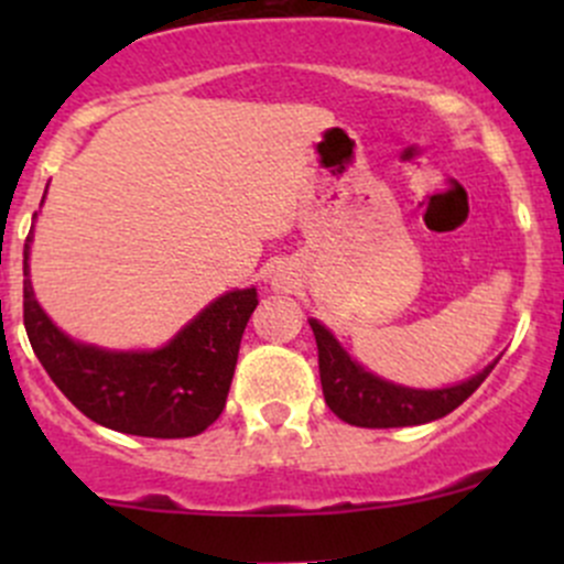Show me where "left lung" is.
Instances as JSON below:
<instances>
[{"label":"left lung","mask_w":564,"mask_h":564,"mask_svg":"<svg viewBox=\"0 0 564 564\" xmlns=\"http://www.w3.org/2000/svg\"><path fill=\"white\" fill-rule=\"evenodd\" d=\"M311 329L318 346V377H322L324 401L344 423L360 425V429H403V425H423L445 417L480 388L491 368L497 366L494 360L477 377L453 388L414 390L384 382L357 366L346 355L344 346L335 340V335L316 318H311Z\"/></svg>","instance_id":"1"}]
</instances>
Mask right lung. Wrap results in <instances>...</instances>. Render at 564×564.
Wrapping results in <instances>:
<instances>
[{
	"label": "right lung",
	"instance_id": "right-lung-1",
	"mask_svg": "<svg viewBox=\"0 0 564 564\" xmlns=\"http://www.w3.org/2000/svg\"><path fill=\"white\" fill-rule=\"evenodd\" d=\"M24 242V327L37 360L67 401L111 431L152 440H185L220 417L235 377L240 340L256 311V289L209 303L166 346L108 351L67 338L40 308Z\"/></svg>",
	"mask_w": 564,
	"mask_h": 564
}]
</instances>
